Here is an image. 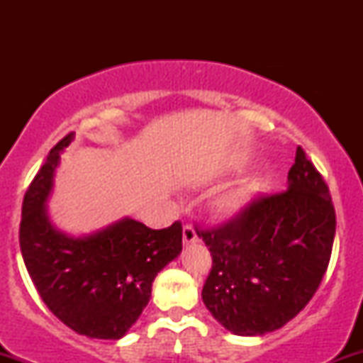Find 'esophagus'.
Segmentation results:
<instances>
[{"instance_id":"34e87169","label":"esophagus","mask_w":363,"mask_h":363,"mask_svg":"<svg viewBox=\"0 0 363 363\" xmlns=\"http://www.w3.org/2000/svg\"><path fill=\"white\" fill-rule=\"evenodd\" d=\"M182 239H184V244L198 242V234H196L193 225H184V228H182Z\"/></svg>"}]
</instances>
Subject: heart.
Returning <instances> with one entry per match:
<instances>
[{"label":"heart","instance_id":"b5f03b06","mask_svg":"<svg viewBox=\"0 0 363 363\" xmlns=\"http://www.w3.org/2000/svg\"><path fill=\"white\" fill-rule=\"evenodd\" d=\"M239 196H228L218 205V211L220 213H234L237 208H239Z\"/></svg>","mask_w":363,"mask_h":363}]
</instances>
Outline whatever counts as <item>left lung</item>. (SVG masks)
I'll return each mask as SVG.
<instances>
[{"label":"left lung","instance_id":"8db88e82","mask_svg":"<svg viewBox=\"0 0 363 363\" xmlns=\"http://www.w3.org/2000/svg\"><path fill=\"white\" fill-rule=\"evenodd\" d=\"M335 232L329 187L297 147L289 189L256 196L218 227L196 230L213 259L201 291L206 309L240 336L285 326L318 291Z\"/></svg>","mask_w":363,"mask_h":363}]
</instances>
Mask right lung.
<instances>
[{
    "label": "right lung",
    "instance_id": "1",
    "mask_svg": "<svg viewBox=\"0 0 363 363\" xmlns=\"http://www.w3.org/2000/svg\"><path fill=\"white\" fill-rule=\"evenodd\" d=\"M69 143L72 133L51 148L23 196L20 251L37 294L61 323L89 338L119 340L147 307L157 273L181 252L182 223L153 230L124 218L80 239L57 232L45 199Z\"/></svg>",
    "mask_w": 363,
    "mask_h": 363
}]
</instances>
